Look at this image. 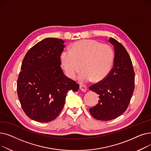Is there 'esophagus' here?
<instances>
[{"mask_svg": "<svg viewBox=\"0 0 151 151\" xmlns=\"http://www.w3.org/2000/svg\"><path fill=\"white\" fill-rule=\"evenodd\" d=\"M80 89L81 91H82L83 92H86L87 91V89H88V88H87L86 86L83 85V84H80Z\"/></svg>", "mask_w": 151, "mask_h": 151, "instance_id": "esophagus-1", "label": "esophagus"}]
</instances>
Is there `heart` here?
Returning a JSON list of instances; mask_svg holds the SVG:
<instances>
[{"label":"heart","instance_id":"b5f03b06","mask_svg":"<svg viewBox=\"0 0 151 151\" xmlns=\"http://www.w3.org/2000/svg\"><path fill=\"white\" fill-rule=\"evenodd\" d=\"M62 65L71 78L83 69L79 79L83 82L100 81L109 73L114 60V51L107 44L93 40H84L75 43L70 51L60 55ZM81 66H80V65Z\"/></svg>","mask_w":151,"mask_h":151}]
</instances>
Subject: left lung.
Wrapping results in <instances>:
<instances>
[{"label":"left lung","mask_w":151,"mask_h":151,"mask_svg":"<svg viewBox=\"0 0 151 151\" xmlns=\"http://www.w3.org/2000/svg\"><path fill=\"white\" fill-rule=\"evenodd\" d=\"M114 65L104 80L89 87L99 95V104L89 108L97 120L108 121L121 115L127 109L134 89V71L129 53L124 46L113 38Z\"/></svg>","instance_id":"left-lung-1"}]
</instances>
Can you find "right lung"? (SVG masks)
<instances>
[{
	"label": "right lung",
	"instance_id": "right-lung-1",
	"mask_svg": "<svg viewBox=\"0 0 151 151\" xmlns=\"http://www.w3.org/2000/svg\"><path fill=\"white\" fill-rule=\"evenodd\" d=\"M64 43L59 38H45L32 47L22 60L17 93L23 111L34 121L54 120L64 106L67 92L79 89V84L60 67Z\"/></svg>",
	"mask_w": 151,
	"mask_h": 151
}]
</instances>
